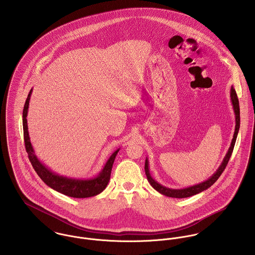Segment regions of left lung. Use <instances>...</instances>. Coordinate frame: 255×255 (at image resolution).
I'll return each mask as SVG.
<instances>
[{
	"mask_svg": "<svg viewBox=\"0 0 255 255\" xmlns=\"http://www.w3.org/2000/svg\"><path fill=\"white\" fill-rule=\"evenodd\" d=\"M230 93H231V102H232L234 113H235V116H236L235 117L236 118L235 132H234V136H233L231 145L228 149V152H227L226 156L224 157V159H223L221 165L219 166L218 169L216 170V172L209 179H207L206 181L200 182V183L193 184L191 186H187V187H183V188H177V189L176 188H169V187H166V186L162 185L161 183H159L152 178V176L150 174V171H149V161H148V158L146 157L145 167H144L146 177H147L148 182L152 185V187L154 189H156L161 194L169 196V197L185 198V197L195 195V194H197V193H199L203 190H206L207 188H209L214 182L218 180L219 177L222 175L223 171L225 170V168H226V166H227V164H228V162L231 158V155H232L233 150H234V146H235L236 140H237V136H238V133H239V130H240V122H241V120H240V105H239V99H238L236 90L233 86L231 87V92Z\"/></svg>",
	"mask_w": 255,
	"mask_h": 255,
	"instance_id": "8db88e82",
	"label": "left lung"
}]
</instances>
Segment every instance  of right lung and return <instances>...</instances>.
I'll list each match as a JSON object with an SVG mask.
<instances>
[{
    "label": "right lung",
    "mask_w": 255,
    "mask_h": 255,
    "mask_svg": "<svg viewBox=\"0 0 255 255\" xmlns=\"http://www.w3.org/2000/svg\"><path fill=\"white\" fill-rule=\"evenodd\" d=\"M31 93H32V89L28 93L27 99L24 104L23 113H22V125H23V136H24L25 149L37 175L49 187L53 188L54 190L62 194H65L71 197L86 198V197L95 196L101 193L106 188L109 182L112 167H113L115 158L121 148H118L112 153L109 159L105 163L103 169L95 177L88 178V179H76V178H69L66 176H61L59 174H56L38 159L34 148L30 141L26 117L28 113Z\"/></svg>",
    "instance_id": "add662e5"
}]
</instances>
